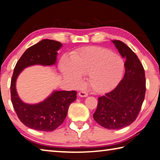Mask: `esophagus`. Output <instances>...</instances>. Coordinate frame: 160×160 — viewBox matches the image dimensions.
<instances>
[{
  "instance_id": "1",
  "label": "esophagus",
  "mask_w": 160,
  "mask_h": 160,
  "mask_svg": "<svg viewBox=\"0 0 160 160\" xmlns=\"http://www.w3.org/2000/svg\"><path fill=\"white\" fill-rule=\"evenodd\" d=\"M78 96L80 97H86L88 96V94L85 91H80L79 93H78Z\"/></svg>"
}]
</instances>
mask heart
Masks as SVG:
<instances>
[{
	"label": "heart",
	"instance_id": "heart-1",
	"mask_svg": "<svg viewBox=\"0 0 160 160\" xmlns=\"http://www.w3.org/2000/svg\"><path fill=\"white\" fill-rule=\"evenodd\" d=\"M61 71L65 79L73 86L82 82V75H88L89 87L94 92L107 93L120 82L125 70V62L120 56L107 48L97 47L83 48L63 57Z\"/></svg>",
	"mask_w": 160,
	"mask_h": 160
}]
</instances>
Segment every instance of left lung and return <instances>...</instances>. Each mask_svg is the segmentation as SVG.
Wrapping results in <instances>:
<instances>
[{
	"instance_id": "left-lung-1",
	"label": "left lung",
	"mask_w": 160,
	"mask_h": 160,
	"mask_svg": "<svg viewBox=\"0 0 160 160\" xmlns=\"http://www.w3.org/2000/svg\"><path fill=\"white\" fill-rule=\"evenodd\" d=\"M112 42L126 58V72L114 90L99 97L93 118L104 128L116 130L129 126L138 115L145 98V75L136 54L123 42Z\"/></svg>"
}]
</instances>
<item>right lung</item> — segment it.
<instances>
[{
    "instance_id": "1",
    "label": "right lung",
    "mask_w": 160,
    "mask_h": 160,
    "mask_svg": "<svg viewBox=\"0 0 160 160\" xmlns=\"http://www.w3.org/2000/svg\"><path fill=\"white\" fill-rule=\"evenodd\" d=\"M61 42L43 39L28 48L15 67L10 84L11 101L16 113L24 125L39 131H52L66 118L70 104L76 99L77 92L53 90L48 97L37 104H28L19 97L16 81L26 68L39 65L51 66L56 64Z\"/></svg>"
}]
</instances>
